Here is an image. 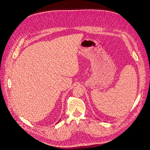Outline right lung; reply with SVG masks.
I'll return each mask as SVG.
<instances>
[{"mask_svg":"<svg viewBox=\"0 0 150 150\" xmlns=\"http://www.w3.org/2000/svg\"><path fill=\"white\" fill-rule=\"evenodd\" d=\"M59 121H60V120H59Z\"/></svg>","mask_w":150,"mask_h":150,"instance_id":"1","label":"right lung"}]
</instances>
